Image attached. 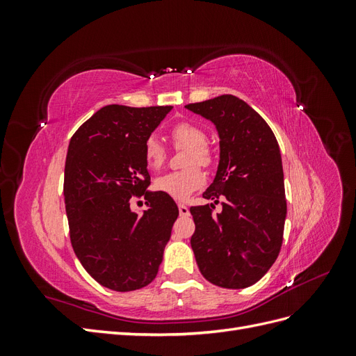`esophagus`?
I'll return each mask as SVG.
<instances>
[{
  "label": "esophagus",
  "instance_id": "obj_1",
  "mask_svg": "<svg viewBox=\"0 0 356 356\" xmlns=\"http://www.w3.org/2000/svg\"><path fill=\"white\" fill-rule=\"evenodd\" d=\"M178 211H179L181 217H188V215H190V209L186 207V204H182V203L178 204Z\"/></svg>",
  "mask_w": 356,
  "mask_h": 356
}]
</instances>
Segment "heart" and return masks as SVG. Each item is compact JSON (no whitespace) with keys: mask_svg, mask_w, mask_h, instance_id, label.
I'll list each match as a JSON object with an SVG mask.
<instances>
[{"mask_svg":"<svg viewBox=\"0 0 356 356\" xmlns=\"http://www.w3.org/2000/svg\"><path fill=\"white\" fill-rule=\"evenodd\" d=\"M170 136L177 145L188 147L182 170L168 172L154 181V188L175 200H186L204 184V175L195 166H209L212 156L207 144V134L199 126L181 122L170 129ZM144 159L149 169L157 170L165 163L166 148L156 135L148 136L144 143Z\"/></svg>","mask_w":356,"mask_h":356,"instance_id":"heart-1","label":"heart"}]
</instances>
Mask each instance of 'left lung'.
Wrapping results in <instances>:
<instances>
[{
  "instance_id": "obj_1",
  "label": "left lung",
  "mask_w": 356,
  "mask_h": 356,
  "mask_svg": "<svg viewBox=\"0 0 356 356\" xmlns=\"http://www.w3.org/2000/svg\"><path fill=\"white\" fill-rule=\"evenodd\" d=\"M186 108L212 122L220 138V163L203 193L211 204L193 207L191 236L199 270L211 284L251 286L273 266L282 246L286 218L282 157L272 129L233 95L188 104ZM222 200L223 211L211 215Z\"/></svg>"
}]
</instances>
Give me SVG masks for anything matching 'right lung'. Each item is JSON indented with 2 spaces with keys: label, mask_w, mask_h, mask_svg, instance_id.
I'll use <instances>...</instances> for the list:
<instances>
[{
  "label": "right lung",
  "mask_w": 356,
  "mask_h": 356,
  "mask_svg": "<svg viewBox=\"0 0 356 356\" xmlns=\"http://www.w3.org/2000/svg\"><path fill=\"white\" fill-rule=\"evenodd\" d=\"M172 106L106 105L71 138L63 196L74 252L102 286L135 291L157 276L178 207L149 191L144 143ZM144 195L141 216L130 199Z\"/></svg>",
  "instance_id": "add662e5"
}]
</instances>
